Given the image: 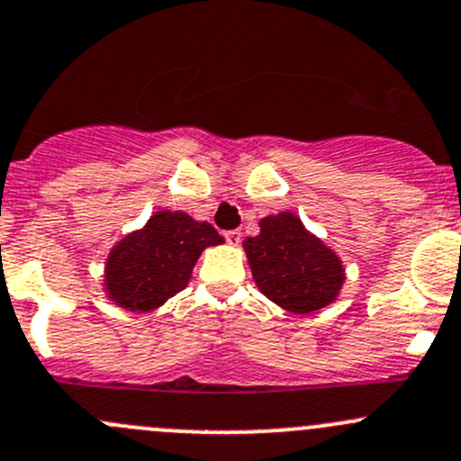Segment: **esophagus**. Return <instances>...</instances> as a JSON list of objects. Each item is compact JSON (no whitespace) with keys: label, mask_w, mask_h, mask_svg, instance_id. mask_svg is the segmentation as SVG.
Instances as JSON below:
<instances>
[{"label":"esophagus","mask_w":461,"mask_h":461,"mask_svg":"<svg viewBox=\"0 0 461 461\" xmlns=\"http://www.w3.org/2000/svg\"><path fill=\"white\" fill-rule=\"evenodd\" d=\"M222 236H225V240L230 245H239L240 239H243V234H240L239 230H230V231H222Z\"/></svg>","instance_id":"1"}]
</instances>
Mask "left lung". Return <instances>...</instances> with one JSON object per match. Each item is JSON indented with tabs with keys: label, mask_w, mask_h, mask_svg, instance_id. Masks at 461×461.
Masks as SVG:
<instances>
[{
	"label": "left lung",
	"mask_w": 461,
	"mask_h": 461,
	"mask_svg": "<svg viewBox=\"0 0 461 461\" xmlns=\"http://www.w3.org/2000/svg\"><path fill=\"white\" fill-rule=\"evenodd\" d=\"M245 251L260 292L287 312L327 307L345 280L338 256L289 212L263 218L260 234L245 240Z\"/></svg>",
	"instance_id": "8db88e82"
}]
</instances>
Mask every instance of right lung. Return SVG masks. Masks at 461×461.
Masks as SVG:
<instances>
[{
    "label": "right lung",
    "mask_w": 461,
    "mask_h": 461,
    "mask_svg": "<svg viewBox=\"0 0 461 461\" xmlns=\"http://www.w3.org/2000/svg\"><path fill=\"white\" fill-rule=\"evenodd\" d=\"M221 243L207 221L183 212H158L141 231L114 247L105 267L108 294L130 312H152L187 287L201 251Z\"/></svg>",
    "instance_id": "right-lung-1"
}]
</instances>
